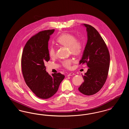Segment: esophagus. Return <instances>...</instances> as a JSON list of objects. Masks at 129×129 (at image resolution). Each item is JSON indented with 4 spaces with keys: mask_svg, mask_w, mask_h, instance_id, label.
Returning <instances> with one entry per match:
<instances>
[{
    "mask_svg": "<svg viewBox=\"0 0 129 129\" xmlns=\"http://www.w3.org/2000/svg\"><path fill=\"white\" fill-rule=\"evenodd\" d=\"M74 75V74L73 73H70V74H67V76H72V75Z\"/></svg>",
    "mask_w": 129,
    "mask_h": 129,
    "instance_id": "1",
    "label": "esophagus"
}]
</instances>
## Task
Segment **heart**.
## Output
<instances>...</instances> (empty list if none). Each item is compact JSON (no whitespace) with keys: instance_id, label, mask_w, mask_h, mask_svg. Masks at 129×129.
Masks as SVG:
<instances>
[{"instance_id":"heart-1","label":"heart","mask_w":129,"mask_h":129,"mask_svg":"<svg viewBox=\"0 0 129 129\" xmlns=\"http://www.w3.org/2000/svg\"><path fill=\"white\" fill-rule=\"evenodd\" d=\"M57 43L62 46L68 47L70 52L73 55L78 56L82 53L83 50V44L79 40H77L74 35L64 33L60 35L56 40ZM49 55L51 57L55 56V50L53 47H51L49 50ZM73 61L72 60H66L63 62V65L66 68L70 69Z\"/></svg>"}]
</instances>
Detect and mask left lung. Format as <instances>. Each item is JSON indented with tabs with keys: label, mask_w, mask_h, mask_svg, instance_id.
I'll return each instance as SVG.
<instances>
[{
	"label": "left lung",
	"mask_w": 129,
	"mask_h": 129,
	"mask_svg": "<svg viewBox=\"0 0 129 129\" xmlns=\"http://www.w3.org/2000/svg\"><path fill=\"white\" fill-rule=\"evenodd\" d=\"M86 27L87 40L79 64L86 63L89 68L84 75V81L78 88L81 93L92 95L104 85L110 65V54L103 39L91 25L83 24Z\"/></svg>",
	"instance_id": "8db88e82"
}]
</instances>
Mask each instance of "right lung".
Here are the masks:
<instances>
[{
  "label": "right lung",
  "mask_w": 129,
  "mask_h": 129,
  "mask_svg": "<svg viewBox=\"0 0 129 129\" xmlns=\"http://www.w3.org/2000/svg\"><path fill=\"white\" fill-rule=\"evenodd\" d=\"M54 31H43L31 37L25 45L21 59L25 83L38 97L43 99L53 96L65 77L60 73L50 75L44 65L50 59L48 41Z\"/></svg>",
  "instance_id": "obj_1"
}]
</instances>
